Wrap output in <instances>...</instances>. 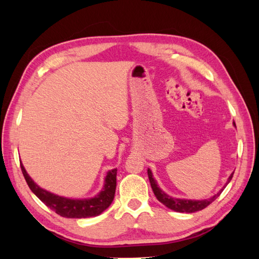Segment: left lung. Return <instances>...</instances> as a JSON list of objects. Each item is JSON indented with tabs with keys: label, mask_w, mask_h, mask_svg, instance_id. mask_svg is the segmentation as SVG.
Here are the masks:
<instances>
[{
	"label": "left lung",
	"mask_w": 259,
	"mask_h": 259,
	"mask_svg": "<svg viewBox=\"0 0 259 259\" xmlns=\"http://www.w3.org/2000/svg\"><path fill=\"white\" fill-rule=\"evenodd\" d=\"M233 125L236 126V123L233 122ZM234 173V171H233ZM233 173L229 176L228 180H227L226 185L219 190L216 194H214L213 197H210L208 199H204V200H188V199H179V198H173L168 195L167 193L164 192L161 188L159 187L156 180L153 178V174L150 168H148V177L149 180H150V185L153 190V193L162 204L165 205L166 207L173 209L175 211H178V213H194V211L201 210L203 208H205L206 206H208L210 203H213L221 193L223 192V190L226 188V186L230 183V180L232 179Z\"/></svg>",
	"instance_id": "8db88e82"
}]
</instances>
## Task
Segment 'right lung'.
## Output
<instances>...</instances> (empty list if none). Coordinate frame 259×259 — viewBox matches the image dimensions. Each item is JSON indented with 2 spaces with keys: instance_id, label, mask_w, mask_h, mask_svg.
<instances>
[{
  "instance_id": "obj_1",
  "label": "right lung",
  "mask_w": 259,
  "mask_h": 259,
  "mask_svg": "<svg viewBox=\"0 0 259 259\" xmlns=\"http://www.w3.org/2000/svg\"><path fill=\"white\" fill-rule=\"evenodd\" d=\"M22 174L26 182L36 197L40 199L46 206H49L55 213L67 218H89L100 215L106 210L114 199L116 188V168L110 169L105 177V184L101 190L95 197L89 199H71L61 197V195L52 193L37 186L33 179L29 176L26 168L20 162Z\"/></svg>"
}]
</instances>
